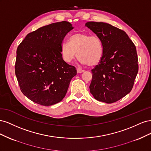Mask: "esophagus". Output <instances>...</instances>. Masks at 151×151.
Masks as SVG:
<instances>
[{
	"label": "esophagus",
	"mask_w": 151,
	"mask_h": 151,
	"mask_svg": "<svg viewBox=\"0 0 151 151\" xmlns=\"http://www.w3.org/2000/svg\"><path fill=\"white\" fill-rule=\"evenodd\" d=\"M77 72H78V73H82V72H84V70L81 69V68H77Z\"/></svg>",
	"instance_id": "34e87169"
}]
</instances>
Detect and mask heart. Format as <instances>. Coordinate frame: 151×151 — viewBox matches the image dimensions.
<instances>
[{"instance_id":"1","label":"heart","mask_w":151,"mask_h":151,"mask_svg":"<svg viewBox=\"0 0 151 151\" xmlns=\"http://www.w3.org/2000/svg\"><path fill=\"white\" fill-rule=\"evenodd\" d=\"M62 57L65 62H71L77 56L79 62L89 66L97 65L103 55L102 42L98 36L79 33L72 35L68 42L60 46Z\"/></svg>"}]
</instances>
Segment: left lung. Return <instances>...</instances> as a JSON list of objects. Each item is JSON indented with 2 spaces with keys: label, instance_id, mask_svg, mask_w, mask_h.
<instances>
[{
  "label": "left lung",
  "instance_id": "8db88e82",
  "mask_svg": "<svg viewBox=\"0 0 151 151\" xmlns=\"http://www.w3.org/2000/svg\"><path fill=\"white\" fill-rule=\"evenodd\" d=\"M85 26L101 40L103 47L101 61L91 70L90 92L98 101L116 102L130 92L138 73L135 45L125 31L108 23L90 21Z\"/></svg>",
  "mask_w": 151,
  "mask_h": 151
}]
</instances>
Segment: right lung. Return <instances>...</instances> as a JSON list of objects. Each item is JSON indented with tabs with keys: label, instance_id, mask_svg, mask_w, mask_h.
Returning <instances> with one entry per match:
<instances>
[{
	"label": "right lung",
	"instance_id": "1",
	"mask_svg": "<svg viewBox=\"0 0 151 151\" xmlns=\"http://www.w3.org/2000/svg\"><path fill=\"white\" fill-rule=\"evenodd\" d=\"M73 29L67 21L50 24L27 35L18 46L16 76L21 92L32 101L48 106L65 96L77 70L63 60L60 46Z\"/></svg>",
	"mask_w": 151,
	"mask_h": 151
}]
</instances>
